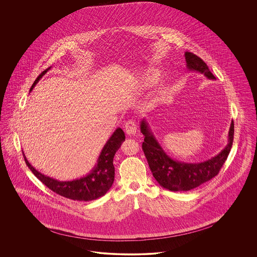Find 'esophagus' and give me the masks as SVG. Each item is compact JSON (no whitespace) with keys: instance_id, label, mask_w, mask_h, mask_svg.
Instances as JSON below:
<instances>
[{"instance_id":"1","label":"esophagus","mask_w":257,"mask_h":257,"mask_svg":"<svg viewBox=\"0 0 257 257\" xmlns=\"http://www.w3.org/2000/svg\"><path fill=\"white\" fill-rule=\"evenodd\" d=\"M125 132L128 136H134L137 133V125L134 121L129 120L125 123Z\"/></svg>"}]
</instances>
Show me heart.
<instances>
[{
	"label": "heart",
	"mask_w": 257,
	"mask_h": 257,
	"mask_svg": "<svg viewBox=\"0 0 257 257\" xmlns=\"http://www.w3.org/2000/svg\"><path fill=\"white\" fill-rule=\"evenodd\" d=\"M161 79V72L158 69L150 68L143 72L140 79V86L148 87L157 84Z\"/></svg>",
	"instance_id": "1"
}]
</instances>
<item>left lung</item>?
Wrapping results in <instances>:
<instances>
[{
  "label": "left lung",
  "instance_id": "8db88e82",
  "mask_svg": "<svg viewBox=\"0 0 257 257\" xmlns=\"http://www.w3.org/2000/svg\"><path fill=\"white\" fill-rule=\"evenodd\" d=\"M185 60L189 71L202 74L209 80H216L207 64L193 53L186 52ZM140 128L145 137L143 150L150 171L160 186L172 192L190 191L211 180L219 173L232 147L233 120L228 131L226 147L216 156L200 163H185L171 158L161 147L146 118L142 119Z\"/></svg>",
  "mask_w": 257,
  "mask_h": 257
}]
</instances>
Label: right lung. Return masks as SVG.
I'll list each match as a JSON object with an SVG mask.
<instances>
[{
    "label": "right lung",
    "mask_w": 257,
    "mask_h": 257,
    "mask_svg": "<svg viewBox=\"0 0 257 257\" xmlns=\"http://www.w3.org/2000/svg\"><path fill=\"white\" fill-rule=\"evenodd\" d=\"M50 69L51 67L44 70L37 77V80L30 89V92ZM124 141V132L121 128L118 127L114 130V132L111 134L105 146L102 148L96 164L94 165L92 170L85 176L69 181H60L41 173L30 164L25 155L24 151L23 156L28 168L35 174V176H37V179L46 185L50 190L69 199L79 201H90L106 195V193L110 190L114 180V167L112 164L113 157L119 147H121Z\"/></svg>",
    "instance_id": "right-lung-1"
}]
</instances>
